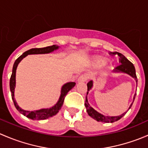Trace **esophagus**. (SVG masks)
<instances>
[{"mask_svg": "<svg viewBox=\"0 0 148 148\" xmlns=\"http://www.w3.org/2000/svg\"><path fill=\"white\" fill-rule=\"evenodd\" d=\"M88 79V76L86 74H82L78 79V82H85Z\"/></svg>", "mask_w": 148, "mask_h": 148, "instance_id": "1", "label": "esophagus"}]
</instances>
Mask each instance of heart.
<instances>
[{"mask_svg":"<svg viewBox=\"0 0 148 148\" xmlns=\"http://www.w3.org/2000/svg\"><path fill=\"white\" fill-rule=\"evenodd\" d=\"M104 62H105L104 59H102V58H97V59H95V62H96L97 65H102L104 63Z\"/></svg>","mask_w":148,"mask_h":148,"instance_id":"heart-1","label":"heart"}]
</instances>
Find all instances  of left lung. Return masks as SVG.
I'll return each mask as SVG.
<instances>
[{
  "label": "left lung",
  "mask_w": 148,
  "mask_h": 148,
  "mask_svg": "<svg viewBox=\"0 0 148 148\" xmlns=\"http://www.w3.org/2000/svg\"><path fill=\"white\" fill-rule=\"evenodd\" d=\"M109 54L112 55V56H114V55L117 54L119 56V62L121 64L118 65L117 66L115 67V69L114 70V72H124L126 73V74H128L129 75H130L131 77H133L135 79L136 82H138V78H137L136 72H135V66H134L133 64L131 63L126 57H125L124 55H122V53H119V52L114 51V52H110ZM92 85H93V83H92V81H89V82L87 83V91H89L91 89V88L92 87ZM88 94V92H87ZM136 96V94L134 96V99H135V97ZM85 107L86 108V112H87L88 114L91 117H92L93 119H95V120L98 121V122H105V123H110V122H116V121L119 120L120 119L122 118L124 115L127 113L125 112L122 114H121L120 116H117V117H109V116H104L103 114H100L98 112H97L96 110H94L89 104L88 103L87 100V97H86V101H85ZM132 104H131V105L130 106L129 109H130V107H132Z\"/></svg>",
  "instance_id": "left-lung-1"
}]
</instances>
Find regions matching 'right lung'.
<instances>
[{
    "label": "right lung",
    "mask_w": 148,
    "mask_h": 148,
    "mask_svg": "<svg viewBox=\"0 0 148 148\" xmlns=\"http://www.w3.org/2000/svg\"><path fill=\"white\" fill-rule=\"evenodd\" d=\"M59 48V46L56 45H52L49 46H46L44 48H34V49H29V50L26 51V52L23 53L21 56H19L15 62L13 66V70H12V74L10 79V92H11V97L13 101V104H14L15 107L17 109L18 111L24 116H26L28 118L31 119V120H46V119L51 117L53 116L56 115L59 111L60 110L61 107H62L64 104V100L66 95L69 92V91L71 90L74 86H75V82H69L65 84L62 88V92H61V96L59 98L58 102L55 104L53 107L49 109H42L40 110H36V111H26L23 110L16 103V100L14 99V89L15 86H16V69H17L18 65L19 62L22 60L24 57H26L28 54H38V53H48L52 52L53 51L56 50Z\"/></svg>",
    "instance_id": "add662e5"
}]
</instances>
